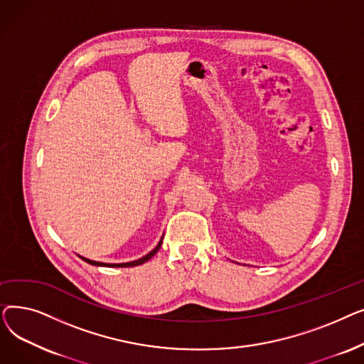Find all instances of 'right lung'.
Instances as JSON below:
<instances>
[{"label":"right lung","instance_id":"right-lung-1","mask_svg":"<svg viewBox=\"0 0 364 364\" xmlns=\"http://www.w3.org/2000/svg\"><path fill=\"white\" fill-rule=\"evenodd\" d=\"M162 240H164V236L161 237V240H159V243L155 246V250H151L147 255H144V257H141V258H139V259H134V261H129V262H119V264H109V262H100V261H92V259H88V258H85V257H81V255H78L80 258H82L85 262H88V264H91V265H97V267H136V265H141V264H144L146 261H149L153 255H155L158 251H159V247H161V245H162Z\"/></svg>","mask_w":364,"mask_h":364}]
</instances>
